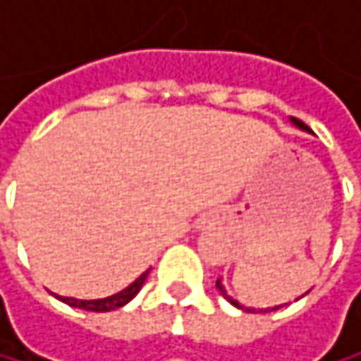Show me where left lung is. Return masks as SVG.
Segmentation results:
<instances>
[{
    "label": "left lung",
    "instance_id": "1",
    "mask_svg": "<svg viewBox=\"0 0 361 361\" xmlns=\"http://www.w3.org/2000/svg\"><path fill=\"white\" fill-rule=\"evenodd\" d=\"M215 286L219 288V293L224 295V299H228V301H230L232 305H236V307H240V305H238V303H236L234 299H230V297H228V293H226V288H224V284H221V280H217V282H215ZM278 307H280V305H278ZM278 307H271V310H265V312H274V310H278Z\"/></svg>",
    "mask_w": 361,
    "mask_h": 361
}]
</instances>
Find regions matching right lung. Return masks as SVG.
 I'll return each instance as SVG.
<instances>
[{
    "instance_id": "obj_1",
    "label": "right lung",
    "mask_w": 361,
    "mask_h": 361,
    "mask_svg": "<svg viewBox=\"0 0 361 361\" xmlns=\"http://www.w3.org/2000/svg\"><path fill=\"white\" fill-rule=\"evenodd\" d=\"M146 276L148 271H144L135 282H131L125 290L116 293V295H110L106 299H94V301H81V299H73V297H58L62 303L71 305V307H79V310H85V312H112V310H118L123 307L125 303H129L137 293L140 288L144 286L146 282Z\"/></svg>"
}]
</instances>
